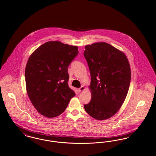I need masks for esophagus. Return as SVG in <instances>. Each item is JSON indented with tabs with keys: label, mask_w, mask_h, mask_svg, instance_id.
<instances>
[{
	"label": "esophagus",
	"mask_w": 156,
	"mask_h": 156,
	"mask_svg": "<svg viewBox=\"0 0 156 156\" xmlns=\"http://www.w3.org/2000/svg\"><path fill=\"white\" fill-rule=\"evenodd\" d=\"M85 90V88H84V86H82L81 87H80V88L78 89L79 92H81L82 91H83V90Z\"/></svg>",
	"instance_id": "1"
}]
</instances>
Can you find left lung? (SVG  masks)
Listing matches in <instances>:
<instances>
[{
    "label": "left lung",
    "instance_id": "8db88e82",
    "mask_svg": "<svg viewBox=\"0 0 156 156\" xmlns=\"http://www.w3.org/2000/svg\"><path fill=\"white\" fill-rule=\"evenodd\" d=\"M84 56L91 75V99L86 112L98 120L115 115L122 106L131 80V70L124 53L113 46L98 42L85 46Z\"/></svg>",
    "mask_w": 156,
    "mask_h": 156
}]
</instances>
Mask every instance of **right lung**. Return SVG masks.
Returning <instances> with one entry per match:
<instances>
[{
	"instance_id": "right-lung-1",
	"label": "right lung",
	"mask_w": 156,
	"mask_h": 156,
	"mask_svg": "<svg viewBox=\"0 0 156 156\" xmlns=\"http://www.w3.org/2000/svg\"><path fill=\"white\" fill-rule=\"evenodd\" d=\"M78 53L77 46L50 41L29 58L25 69L26 90L33 106L41 115L58 116L75 96L68 85V67Z\"/></svg>"
}]
</instances>
